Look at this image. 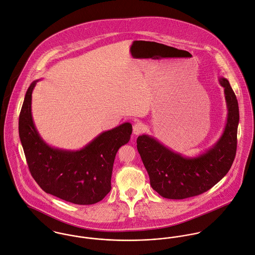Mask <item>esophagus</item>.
<instances>
[{
    "instance_id": "34e87169",
    "label": "esophagus",
    "mask_w": 255,
    "mask_h": 255,
    "mask_svg": "<svg viewBox=\"0 0 255 255\" xmlns=\"http://www.w3.org/2000/svg\"><path fill=\"white\" fill-rule=\"evenodd\" d=\"M144 130H145V127H144L143 124H141V123L134 124V126H133V134L138 135L140 133H143Z\"/></svg>"
}]
</instances>
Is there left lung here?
<instances>
[{"mask_svg": "<svg viewBox=\"0 0 255 255\" xmlns=\"http://www.w3.org/2000/svg\"><path fill=\"white\" fill-rule=\"evenodd\" d=\"M224 87L228 117L218 141L196 157H185L174 152L154 137H137V150L149 175L152 188L168 199H184L199 195L229 172L236 157L240 121L239 104L228 79L220 77Z\"/></svg>", "mask_w": 255, "mask_h": 255, "instance_id": "8db88e82", "label": "left lung"}]
</instances>
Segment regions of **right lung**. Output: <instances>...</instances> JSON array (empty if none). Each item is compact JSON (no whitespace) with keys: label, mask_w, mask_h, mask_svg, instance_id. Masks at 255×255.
Segmentation results:
<instances>
[{"label":"right lung","mask_w":255,"mask_h":255,"mask_svg":"<svg viewBox=\"0 0 255 255\" xmlns=\"http://www.w3.org/2000/svg\"><path fill=\"white\" fill-rule=\"evenodd\" d=\"M28 87L19 114L18 132L31 176L47 193L68 202L90 205L101 201L111 190L116 154L129 141L132 126L124 123L100 133L80 150L71 151L47 144L32 119V91Z\"/></svg>","instance_id":"obj_1"}]
</instances>
